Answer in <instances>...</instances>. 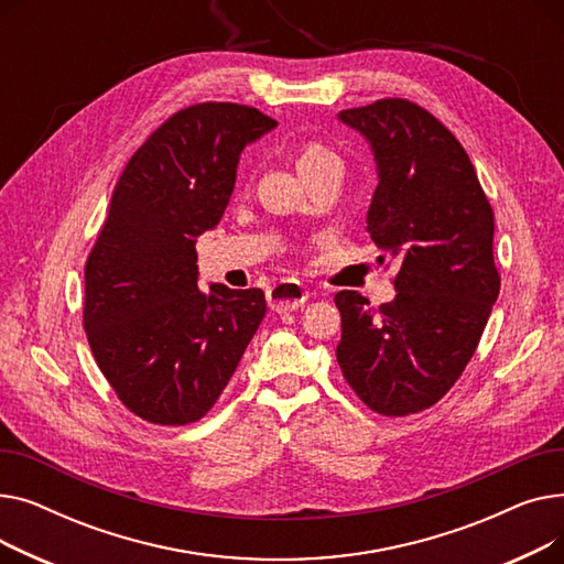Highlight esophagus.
Returning <instances> with one entry per match:
<instances>
[{"label": "esophagus", "instance_id": "obj_1", "mask_svg": "<svg viewBox=\"0 0 564 564\" xmlns=\"http://www.w3.org/2000/svg\"><path fill=\"white\" fill-rule=\"evenodd\" d=\"M308 300V292L294 281H281L270 292H267V302L276 313H292L304 306Z\"/></svg>", "mask_w": 564, "mask_h": 564}]
</instances>
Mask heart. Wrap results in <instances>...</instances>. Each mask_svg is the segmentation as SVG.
Instances as JSON below:
<instances>
[{
	"label": "heart",
	"instance_id": "heart-1",
	"mask_svg": "<svg viewBox=\"0 0 564 564\" xmlns=\"http://www.w3.org/2000/svg\"><path fill=\"white\" fill-rule=\"evenodd\" d=\"M329 162H340L338 155L332 151V148H327L319 141H306L300 153H297V169L300 173H306L315 166H322V164H329Z\"/></svg>",
	"mask_w": 564,
	"mask_h": 564
}]
</instances>
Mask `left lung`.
I'll use <instances>...</instances> for the list:
<instances>
[{"instance_id":"left-lung-1","label":"left lung","mask_w":564,"mask_h":564,"mask_svg":"<svg viewBox=\"0 0 564 564\" xmlns=\"http://www.w3.org/2000/svg\"><path fill=\"white\" fill-rule=\"evenodd\" d=\"M338 118L370 143L379 183L366 228L400 272L395 300L379 308L336 294V359L372 411L406 416L451 391L487 327L500 290L494 210L462 143L427 109L387 98Z\"/></svg>"}]
</instances>
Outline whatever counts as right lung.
<instances>
[{
  "mask_svg": "<svg viewBox=\"0 0 564 564\" xmlns=\"http://www.w3.org/2000/svg\"><path fill=\"white\" fill-rule=\"evenodd\" d=\"M276 126L247 105H192L113 187L84 270V332L118 400L148 423L203 419L264 317L260 288L198 290L196 240L221 221L245 145Z\"/></svg>",
  "mask_w": 564,
  "mask_h": 564,
  "instance_id": "1",
  "label": "right lung"
}]
</instances>
